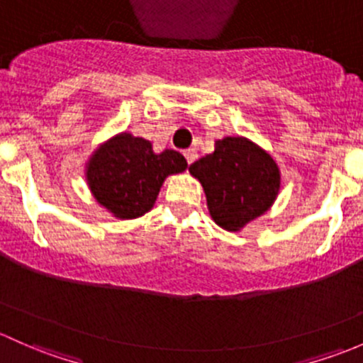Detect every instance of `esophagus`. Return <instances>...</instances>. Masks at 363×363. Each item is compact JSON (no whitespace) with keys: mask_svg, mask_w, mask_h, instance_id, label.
Instances as JSON below:
<instances>
[{"mask_svg":"<svg viewBox=\"0 0 363 363\" xmlns=\"http://www.w3.org/2000/svg\"><path fill=\"white\" fill-rule=\"evenodd\" d=\"M183 155H185V159H186V164H189V166H190V164L194 162V160L197 159V152L194 150V148H186V150L183 152Z\"/></svg>","mask_w":363,"mask_h":363,"instance_id":"34e87169","label":"esophagus"}]
</instances>
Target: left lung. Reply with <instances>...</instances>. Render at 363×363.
I'll return each instance as SVG.
<instances>
[{"label": "left lung", "instance_id": "8db88e82", "mask_svg": "<svg viewBox=\"0 0 363 363\" xmlns=\"http://www.w3.org/2000/svg\"><path fill=\"white\" fill-rule=\"evenodd\" d=\"M190 174L203 183L209 215L225 230H239L271 208L279 190L272 157L246 138H223L196 160Z\"/></svg>", "mask_w": 363, "mask_h": 363}]
</instances>
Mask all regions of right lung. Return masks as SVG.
<instances>
[{"instance_id": "1", "label": "right lung", "mask_w": 363, "mask_h": 363, "mask_svg": "<svg viewBox=\"0 0 363 363\" xmlns=\"http://www.w3.org/2000/svg\"><path fill=\"white\" fill-rule=\"evenodd\" d=\"M186 169L180 152L154 154L150 141L122 133L89 160L87 182L99 204L118 218H138L154 206L166 177Z\"/></svg>"}]
</instances>
